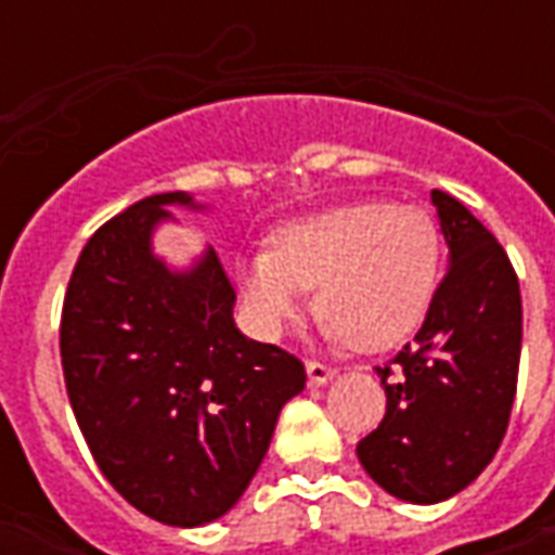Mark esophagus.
Segmentation results:
<instances>
[{
  "label": "esophagus",
  "mask_w": 555,
  "mask_h": 555,
  "mask_svg": "<svg viewBox=\"0 0 555 555\" xmlns=\"http://www.w3.org/2000/svg\"><path fill=\"white\" fill-rule=\"evenodd\" d=\"M306 372H309V384L324 386L326 380H333L336 369H333V365H326V362H321V360H309L306 362Z\"/></svg>",
  "instance_id": "1"
}]
</instances>
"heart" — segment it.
<instances>
[{
    "label": "heart",
    "mask_w": 555,
    "mask_h": 555,
    "mask_svg": "<svg viewBox=\"0 0 555 555\" xmlns=\"http://www.w3.org/2000/svg\"><path fill=\"white\" fill-rule=\"evenodd\" d=\"M440 279V234L416 207L357 202L270 237V249L237 267L246 318L276 338L302 309L306 288L326 314V336L360 350H389L416 333Z\"/></svg>",
    "instance_id": "1"
}]
</instances>
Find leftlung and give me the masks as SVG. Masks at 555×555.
Listing matches in <instances>:
<instances>
[{"instance_id": "1", "label": "left lung", "mask_w": 555, "mask_h": 555, "mask_svg": "<svg viewBox=\"0 0 555 555\" xmlns=\"http://www.w3.org/2000/svg\"><path fill=\"white\" fill-rule=\"evenodd\" d=\"M452 264L413 341L377 365L386 416L360 440L365 473L398 500L454 496L500 449L520 365L524 306L496 237L442 190L430 193Z\"/></svg>"}]
</instances>
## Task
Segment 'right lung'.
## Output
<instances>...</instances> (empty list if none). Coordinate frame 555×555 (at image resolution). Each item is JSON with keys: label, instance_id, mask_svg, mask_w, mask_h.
I'll use <instances>...</instances> for the list:
<instances>
[{"label": "right lung", "instance_id": "obj_1", "mask_svg": "<svg viewBox=\"0 0 555 555\" xmlns=\"http://www.w3.org/2000/svg\"><path fill=\"white\" fill-rule=\"evenodd\" d=\"M169 205L147 195L103 222L67 282L59 348L70 408L106 481L169 526L217 520L264 461L302 362L234 326V288L214 249L186 273L151 253Z\"/></svg>", "mask_w": 555, "mask_h": 555}]
</instances>
